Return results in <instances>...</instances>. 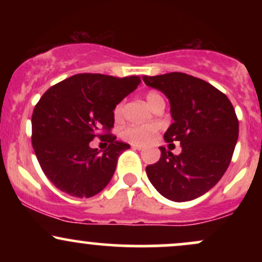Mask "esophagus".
I'll list each match as a JSON object with an SVG mask.
<instances>
[{
  "label": "esophagus",
  "mask_w": 262,
  "mask_h": 262,
  "mask_svg": "<svg viewBox=\"0 0 262 262\" xmlns=\"http://www.w3.org/2000/svg\"><path fill=\"white\" fill-rule=\"evenodd\" d=\"M132 148H133V149H138V150H143L144 146L138 145V144H132Z\"/></svg>",
  "instance_id": "1"
}]
</instances>
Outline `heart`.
<instances>
[{"label":"heart","mask_w":262,"mask_h":262,"mask_svg":"<svg viewBox=\"0 0 262 262\" xmlns=\"http://www.w3.org/2000/svg\"><path fill=\"white\" fill-rule=\"evenodd\" d=\"M145 101L151 110H154L156 106H159V104L165 103L162 96L160 93L155 91H150L146 93ZM114 116H116V118H119V117L122 116V104H118V106L116 107V110H114ZM156 130H158V128H156L155 125H132V127L125 128L124 130H123L122 137L124 138L125 140L132 141V143L146 144L154 138Z\"/></svg>","instance_id":"obj_1"}]
</instances>
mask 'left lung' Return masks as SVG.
<instances>
[{"label":"left lung","instance_id":"1","mask_svg":"<svg viewBox=\"0 0 262 262\" xmlns=\"http://www.w3.org/2000/svg\"><path fill=\"white\" fill-rule=\"evenodd\" d=\"M146 86L169 98L173 123L164 139L180 141L181 154L160 146L158 162L146 175L159 193L173 202L203 196L229 166L239 137V122L229 98L206 81L182 73L143 76Z\"/></svg>","mask_w":262,"mask_h":262}]
</instances>
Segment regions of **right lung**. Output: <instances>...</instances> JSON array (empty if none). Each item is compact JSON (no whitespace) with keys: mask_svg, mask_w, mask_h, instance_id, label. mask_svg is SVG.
I'll list each match as a JSON object with an SVG mask.
<instances>
[{"mask_svg":"<svg viewBox=\"0 0 262 262\" xmlns=\"http://www.w3.org/2000/svg\"><path fill=\"white\" fill-rule=\"evenodd\" d=\"M140 83L139 76L79 74L50 87L32 116V144L45 176L60 191L89 198L112 179L119 155L130 148L111 130L114 108ZM98 136L110 145L102 153L89 143Z\"/></svg>","mask_w":262,"mask_h":262,"instance_id":"obj_1","label":"right lung"}]
</instances>
